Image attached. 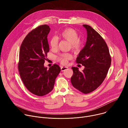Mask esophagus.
Listing matches in <instances>:
<instances>
[{"label":"esophagus","mask_w":128,"mask_h":128,"mask_svg":"<svg viewBox=\"0 0 128 128\" xmlns=\"http://www.w3.org/2000/svg\"><path fill=\"white\" fill-rule=\"evenodd\" d=\"M68 67H61V69L62 71H63L65 70L66 69H67Z\"/></svg>","instance_id":"1"}]
</instances>
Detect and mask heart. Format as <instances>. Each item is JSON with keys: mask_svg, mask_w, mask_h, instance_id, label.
I'll use <instances>...</instances> for the list:
<instances>
[{"mask_svg": "<svg viewBox=\"0 0 128 128\" xmlns=\"http://www.w3.org/2000/svg\"><path fill=\"white\" fill-rule=\"evenodd\" d=\"M62 38L71 43V48L76 52H78L82 44V42L79 40V35L76 30L72 28H67L64 30L61 33ZM58 38L57 36H53L50 40V46L52 49H56L58 46ZM72 58L69 53L60 54L58 57V60L62 64L67 63L68 60Z\"/></svg>", "mask_w": 128, "mask_h": 128, "instance_id": "heart-1", "label": "heart"}]
</instances>
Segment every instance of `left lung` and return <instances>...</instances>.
<instances>
[{
    "mask_svg": "<svg viewBox=\"0 0 128 128\" xmlns=\"http://www.w3.org/2000/svg\"><path fill=\"white\" fill-rule=\"evenodd\" d=\"M87 38L76 62L84 66L82 72L72 67L74 74L71 82L76 88L84 94L95 90L105 78L111 65V57L107 44L101 36L92 27L83 25Z\"/></svg>",
    "mask_w": 128,
    "mask_h": 128,
    "instance_id": "left-lung-1",
    "label": "left lung"
}]
</instances>
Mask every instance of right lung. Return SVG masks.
Wrapping results in <instances>:
<instances>
[{"label":"right lung","mask_w":128,"mask_h":128,"mask_svg":"<svg viewBox=\"0 0 128 128\" xmlns=\"http://www.w3.org/2000/svg\"><path fill=\"white\" fill-rule=\"evenodd\" d=\"M50 30L47 25L33 29L27 35L20 50L18 68L20 77L28 90L38 96L51 92L61 71L56 64L48 69L44 66L50 50L47 37Z\"/></svg>","instance_id":"right-lung-1"}]
</instances>
